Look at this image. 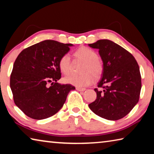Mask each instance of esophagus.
<instances>
[{
    "mask_svg": "<svg viewBox=\"0 0 154 154\" xmlns=\"http://www.w3.org/2000/svg\"><path fill=\"white\" fill-rule=\"evenodd\" d=\"M76 90H78V91H80V92H83V91H85L86 89H85V88H84L77 87V88H76Z\"/></svg>",
    "mask_w": 154,
    "mask_h": 154,
    "instance_id": "34e87169",
    "label": "esophagus"
}]
</instances>
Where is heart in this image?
<instances>
[{"label":"heart","instance_id":"heart-1","mask_svg":"<svg viewBox=\"0 0 154 154\" xmlns=\"http://www.w3.org/2000/svg\"><path fill=\"white\" fill-rule=\"evenodd\" d=\"M74 56L77 60L84 62L82 72L83 74L70 75L64 78L66 83L77 87L88 86L94 82V77L99 79L103 73V62L97 56L96 52L87 47H82L74 53ZM60 70L64 75L70 73L72 68V62L69 54H64L59 60Z\"/></svg>","mask_w":154,"mask_h":154}]
</instances>
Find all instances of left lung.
<instances>
[{
  "label": "left lung",
  "instance_id": "8db88e82",
  "mask_svg": "<svg viewBox=\"0 0 154 154\" xmlns=\"http://www.w3.org/2000/svg\"><path fill=\"white\" fill-rule=\"evenodd\" d=\"M99 49L104 64L103 77L95 88L96 99L89 107L97 116L118 120L128 114L139 102L141 76L134 57L126 49L110 40L88 44Z\"/></svg>",
  "mask_w": 154,
  "mask_h": 154
}]
</instances>
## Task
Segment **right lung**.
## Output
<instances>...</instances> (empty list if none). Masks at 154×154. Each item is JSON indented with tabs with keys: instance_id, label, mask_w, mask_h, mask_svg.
I'll return each instance as SVG.
<instances>
[{
	"instance_id": "1",
	"label": "right lung",
	"mask_w": 154,
	"mask_h": 154,
	"mask_svg": "<svg viewBox=\"0 0 154 154\" xmlns=\"http://www.w3.org/2000/svg\"><path fill=\"white\" fill-rule=\"evenodd\" d=\"M72 44L45 40L21 51L14 62L10 87L18 108L30 118L43 119L56 114L75 88L60 84L61 57Z\"/></svg>"
}]
</instances>
